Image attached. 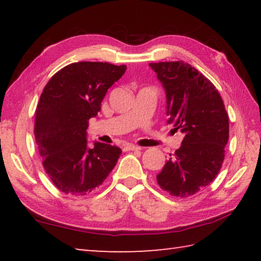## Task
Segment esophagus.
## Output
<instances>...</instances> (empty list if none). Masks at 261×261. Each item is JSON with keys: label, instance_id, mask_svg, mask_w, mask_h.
Here are the masks:
<instances>
[{"label": "esophagus", "instance_id": "34e87169", "mask_svg": "<svg viewBox=\"0 0 261 261\" xmlns=\"http://www.w3.org/2000/svg\"><path fill=\"white\" fill-rule=\"evenodd\" d=\"M124 149L125 151H139L140 147L137 146V145H134V144H127V145H125Z\"/></svg>", "mask_w": 261, "mask_h": 261}]
</instances>
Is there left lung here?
Returning <instances> with one entry per match:
<instances>
[{
	"label": "left lung",
	"instance_id": "8db88e82",
	"mask_svg": "<svg viewBox=\"0 0 261 261\" xmlns=\"http://www.w3.org/2000/svg\"><path fill=\"white\" fill-rule=\"evenodd\" d=\"M149 67L165 87L168 124L184 135L180 147L156 175L158 184L170 196L191 197L213 182L222 167L228 114L213 83L191 64L159 62Z\"/></svg>",
	"mask_w": 261,
	"mask_h": 261
}]
</instances>
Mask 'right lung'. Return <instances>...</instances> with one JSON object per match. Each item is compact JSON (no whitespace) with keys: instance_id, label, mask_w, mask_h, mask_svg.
Segmentation results:
<instances>
[{"instance_id":"1","label":"right lung","mask_w":261,"mask_h":261,"mask_svg":"<svg viewBox=\"0 0 261 261\" xmlns=\"http://www.w3.org/2000/svg\"><path fill=\"white\" fill-rule=\"evenodd\" d=\"M125 70L107 62H77L57 71L43 88L35 110V143L48 177L68 196L93 192L121 155L120 147L98 141L88 148L86 129Z\"/></svg>"}]
</instances>
